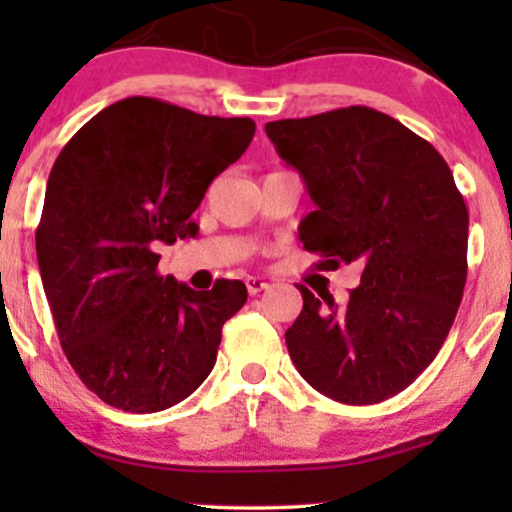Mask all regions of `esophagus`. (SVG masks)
<instances>
[{
  "label": "esophagus",
  "mask_w": 512,
  "mask_h": 512,
  "mask_svg": "<svg viewBox=\"0 0 512 512\" xmlns=\"http://www.w3.org/2000/svg\"><path fill=\"white\" fill-rule=\"evenodd\" d=\"M245 286H248L250 296H257V293H262L264 289H267L269 281L264 279V276H248V279H245Z\"/></svg>",
  "instance_id": "1"
}]
</instances>
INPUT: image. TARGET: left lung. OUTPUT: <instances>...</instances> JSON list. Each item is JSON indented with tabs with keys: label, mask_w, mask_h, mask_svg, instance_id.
<instances>
[{
	"label": "left lung",
	"mask_w": 512,
	"mask_h": 512,
	"mask_svg": "<svg viewBox=\"0 0 512 512\" xmlns=\"http://www.w3.org/2000/svg\"><path fill=\"white\" fill-rule=\"evenodd\" d=\"M264 132L315 202L298 226L303 248L330 269H361L344 303L298 286L291 361L337 402L395 397L436 358L467 281L469 214L448 163L366 105L267 122Z\"/></svg>",
	"instance_id": "left-lung-1"
}]
</instances>
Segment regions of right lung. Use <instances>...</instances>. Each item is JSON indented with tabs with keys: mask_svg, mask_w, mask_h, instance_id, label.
<instances>
[{
	"mask_svg": "<svg viewBox=\"0 0 512 512\" xmlns=\"http://www.w3.org/2000/svg\"><path fill=\"white\" fill-rule=\"evenodd\" d=\"M255 137L250 117H209L132 96L101 110L50 170L35 231L64 356L115 409L151 414L190 397L216 363L243 281L192 291L158 274L156 248L197 233L192 214Z\"/></svg>",
	"mask_w": 512,
	"mask_h": 512,
	"instance_id": "right-lung-1",
	"label": "right lung"
}]
</instances>
